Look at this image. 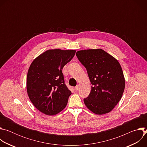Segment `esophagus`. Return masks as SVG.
<instances>
[{
    "label": "esophagus",
    "mask_w": 147,
    "mask_h": 147,
    "mask_svg": "<svg viewBox=\"0 0 147 147\" xmlns=\"http://www.w3.org/2000/svg\"><path fill=\"white\" fill-rule=\"evenodd\" d=\"M74 89H75V90H76V91H77V90H78V86H76V87H74Z\"/></svg>",
    "instance_id": "obj_1"
}]
</instances>
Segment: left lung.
<instances>
[{"instance_id":"obj_1","label":"left lung","mask_w":147,"mask_h":147,"mask_svg":"<svg viewBox=\"0 0 147 147\" xmlns=\"http://www.w3.org/2000/svg\"><path fill=\"white\" fill-rule=\"evenodd\" d=\"M76 56L86 68L92 84L89 96L84 99L86 106L96 115L110 112L120 101L125 88L119 62L101 49L78 51Z\"/></svg>"}]
</instances>
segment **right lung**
<instances>
[{
    "instance_id": "add662e5",
    "label": "right lung",
    "mask_w": 147,
    "mask_h": 147,
    "mask_svg": "<svg viewBox=\"0 0 147 147\" xmlns=\"http://www.w3.org/2000/svg\"><path fill=\"white\" fill-rule=\"evenodd\" d=\"M76 50L48 49L31 63L27 76V91L34 107L45 115L63 110L71 94L65 84L62 69L74 57Z\"/></svg>"
}]
</instances>
